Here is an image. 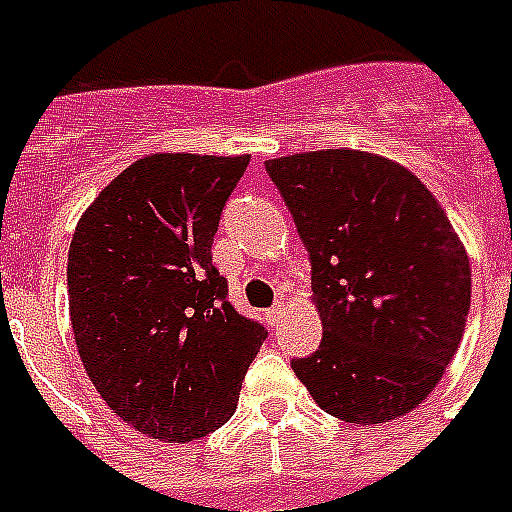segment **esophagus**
<instances>
[{
  "mask_svg": "<svg viewBox=\"0 0 512 512\" xmlns=\"http://www.w3.org/2000/svg\"><path fill=\"white\" fill-rule=\"evenodd\" d=\"M281 313H284V303H276L271 308V311L265 313V321H268L271 327H279V324H281Z\"/></svg>",
  "mask_w": 512,
  "mask_h": 512,
  "instance_id": "esophagus-1",
  "label": "esophagus"
}]
</instances>
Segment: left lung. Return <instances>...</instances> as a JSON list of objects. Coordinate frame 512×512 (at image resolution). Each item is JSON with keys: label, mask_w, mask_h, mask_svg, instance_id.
Segmentation results:
<instances>
[{"label": "left lung", "mask_w": 512, "mask_h": 512, "mask_svg": "<svg viewBox=\"0 0 512 512\" xmlns=\"http://www.w3.org/2000/svg\"><path fill=\"white\" fill-rule=\"evenodd\" d=\"M311 255L324 337L292 369L332 417L377 425L420 406L460 348L470 263L438 199L385 156L268 159Z\"/></svg>", "instance_id": "1"}]
</instances>
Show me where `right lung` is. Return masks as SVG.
I'll return each instance as SVG.
<instances>
[{"label":"right lung","mask_w":512,"mask_h":512,"mask_svg":"<svg viewBox=\"0 0 512 512\" xmlns=\"http://www.w3.org/2000/svg\"><path fill=\"white\" fill-rule=\"evenodd\" d=\"M249 156L151 154L98 193L68 249V311L100 398L146 436L201 438L236 412L265 327L212 265Z\"/></svg>","instance_id":"add662e5"}]
</instances>
